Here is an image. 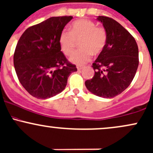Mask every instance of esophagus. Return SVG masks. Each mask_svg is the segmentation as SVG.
I'll use <instances>...</instances> for the list:
<instances>
[{"label": "esophagus", "instance_id": "34e87169", "mask_svg": "<svg viewBox=\"0 0 153 153\" xmlns=\"http://www.w3.org/2000/svg\"><path fill=\"white\" fill-rule=\"evenodd\" d=\"M83 68H84V67L81 66V65H78V66H77V69H78V70H82V69H83Z\"/></svg>", "mask_w": 153, "mask_h": 153}]
</instances>
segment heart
<instances>
[{"label":"heart","instance_id":"1","mask_svg":"<svg viewBox=\"0 0 153 153\" xmlns=\"http://www.w3.org/2000/svg\"><path fill=\"white\" fill-rule=\"evenodd\" d=\"M107 33L104 27L97 26L91 20L80 19L73 22L70 30H63L59 36L61 50L70 55L80 41V49L73 52L70 62L83 65L91 59L92 54L98 55L103 51L107 44Z\"/></svg>","mask_w":153,"mask_h":153}]
</instances>
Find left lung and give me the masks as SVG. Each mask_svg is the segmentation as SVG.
<instances>
[{"instance_id": "1", "label": "left lung", "mask_w": 153, "mask_h": 153, "mask_svg": "<svg viewBox=\"0 0 153 153\" xmlns=\"http://www.w3.org/2000/svg\"><path fill=\"white\" fill-rule=\"evenodd\" d=\"M107 33V44L92 65L95 74L85 82L89 91L103 98L121 94L133 80L139 65V50L135 39L117 22L100 16Z\"/></svg>"}]
</instances>
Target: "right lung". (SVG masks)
Instances as JSON below:
<instances>
[{"label":"right lung","instance_id":"obj_1","mask_svg":"<svg viewBox=\"0 0 153 153\" xmlns=\"http://www.w3.org/2000/svg\"><path fill=\"white\" fill-rule=\"evenodd\" d=\"M72 16H53L30 27L23 33L14 53L20 83L33 97L50 98L66 87L76 66L61 51L59 36Z\"/></svg>","mask_w":153,"mask_h":153}]
</instances>
